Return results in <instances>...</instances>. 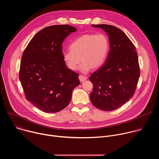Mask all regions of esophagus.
Returning <instances> with one entry per match:
<instances>
[{
    "instance_id": "1",
    "label": "esophagus",
    "mask_w": 159,
    "mask_h": 159,
    "mask_svg": "<svg viewBox=\"0 0 159 159\" xmlns=\"http://www.w3.org/2000/svg\"><path fill=\"white\" fill-rule=\"evenodd\" d=\"M79 80H80L81 82H82L85 81V80L87 79V77H85V76H83V75H80L79 76Z\"/></svg>"
}]
</instances>
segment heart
I'll list each match as a JSON object with an SVG mask.
<instances>
[{"mask_svg":"<svg viewBox=\"0 0 159 159\" xmlns=\"http://www.w3.org/2000/svg\"><path fill=\"white\" fill-rule=\"evenodd\" d=\"M70 49L63 51V60L71 70L87 73L93 67L97 69L105 62L109 52V43L107 36L102 33L83 34L70 44Z\"/></svg>","mask_w":159,"mask_h":159,"instance_id":"1","label":"heart"}]
</instances>
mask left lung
<instances>
[{
    "label": "left lung",
    "mask_w": 159,
    "mask_h": 159,
    "mask_svg": "<svg viewBox=\"0 0 159 159\" xmlns=\"http://www.w3.org/2000/svg\"><path fill=\"white\" fill-rule=\"evenodd\" d=\"M107 34L110 50L105 63L89 77L93 85L90 101L103 111L115 110L134 94L140 77L138 55L128 37L119 28L93 25Z\"/></svg>",
    "instance_id": "left-lung-1"
}]
</instances>
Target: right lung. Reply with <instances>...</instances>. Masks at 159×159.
<instances>
[{"label": "right lung", "instance_id": "obj_1", "mask_svg": "<svg viewBox=\"0 0 159 159\" xmlns=\"http://www.w3.org/2000/svg\"><path fill=\"white\" fill-rule=\"evenodd\" d=\"M77 29L54 25L37 33L22 56L19 80L26 99L41 111L57 112L69 105L79 74L68 69L62 57V43Z\"/></svg>", "mask_w": 159, "mask_h": 159}]
</instances>
